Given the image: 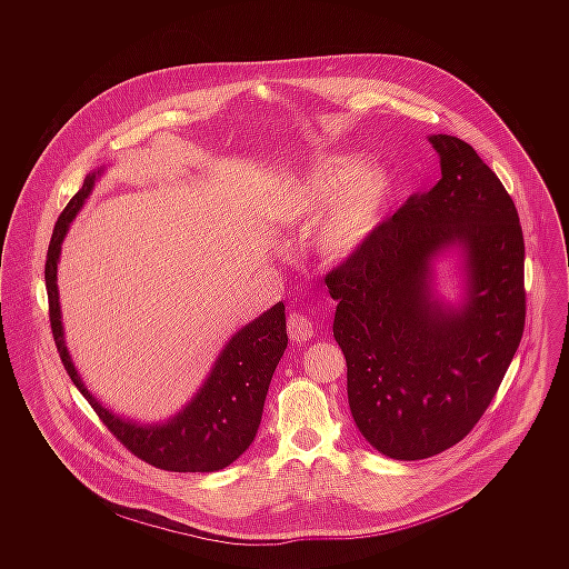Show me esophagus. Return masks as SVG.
Returning <instances> with one entry per match:
<instances>
[{"label": "esophagus", "instance_id": "esophagus-1", "mask_svg": "<svg viewBox=\"0 0 569 569\" xmlns=\"http://www.w3.org/2000/svg\"><path fill=\"white\" fill-rule=\"evenodd\" d=\"M287 330H289V337H291L293 341H307V339H311L313 332H316V322H313V318H309L307 313L296 311V313H291L289 320H287Z\"/></svg>", "mask_w": 569, "mask_h": 569}]
</instances>
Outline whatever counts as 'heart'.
I'll return each mask as SVG.
<instances>
[{
  "mask_svg": "<svg viewBox=\"0 0 569 569\" xmlns=\"http://www.w3.org/2000/svg\"><path fill=\"white\" fill-rule=\"evenodd\" d=\"M388 192V177L379 166L350 168L339 160L316 163L298 190L296 217L311 221L326 204L316 223V244L326 258H343L372 232Z\"/></svg>",
  "mask_w": 569,
  "mask_h": 569,
  "instance_id": "1",
  "label": "heart"
}]
</instances>
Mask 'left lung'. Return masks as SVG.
Here are the masks:
<instances>
[{"mask_svg": "<svg viewBox=\"0 0 569 569\" xmlns=\"http://www.w3.org/2000/svg\"><path fill=\"white\" fill-rule=\"evenodd\" d=\"M440 181L416 192L326 273L332 335L348 366V406L361 436L395 460L460 442L482 418L526 325L523 232L499 177L471 144L429 136ZM460 243L468 300L430 293V260Z\"/></svg>", "mask_w": 569, "mask_h": 569, "instance_id": "left-lung-1", "label": "left lung"}]
</instances>
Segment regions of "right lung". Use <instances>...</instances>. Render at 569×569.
I'll return each mask as SVG.
<instances>
[{
    "label": "right lung",
    "mask_w": 569,
    "mask_h": 569,
    "mask_svg": "<svg viewBox=\"0 0 569 569\" xmlns=\"http://www.w3.org/2000/svg\"><path fill=\"white\" fill-rule=\"evenodd\" d=\"M96 181V172L87 174L82 188L70 199L61 212L46 260V287L50 305V326L61 361L81 390L82 397L93 407L104 427L120 440L136 458L156 469L174 473H212L230 467L243 456L256 438L264 397L273 370L287 348V318L284 305L278 302L258 320L243 326L219 355L210 377L197 397L163 425H136L113 416L100 406L82 386L81 377L70 359L57 289V262L66 232L81 210Z\"/></svg>",
    "instance_id": "right-lung-1"
}]
</instances>
